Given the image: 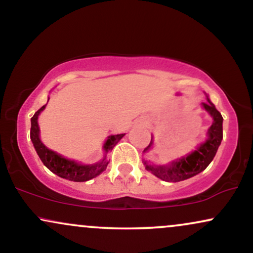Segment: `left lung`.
I'll return each mask as SVG.
<instances>
[{"label":"left lung","instance_id":"1","mask_svg":"<svg viewBox=\"0 0 253 253\" xmlns=\"http://www.w3.org/2000/svg\"><path fill=\"white\" fill-rule=\"evenodd\" d=\"M207 101L208 102L202 103V107L213 118V124H211L207 133V140L200 145L194 152L179 159H176L168 165H153L150 164L147 161H144V165L147 171L152 172L156 177L163 179L165 182H181L202 172L211 164L222 140L223 119L219 110L215 108V106L211 102L208 97ZM152 145L153 139L151 138V143L144 150V152L151 150Z\"/></svg>","mask_w":253,"mask_h":253}]
</instances>
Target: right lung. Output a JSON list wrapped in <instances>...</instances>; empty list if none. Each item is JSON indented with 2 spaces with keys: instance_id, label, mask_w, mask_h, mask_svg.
<instances>
[{
  "instance_id": "add662e5",
  "label": "right lung",
  "mask_w": 253,
  "mask_h": 253,
  "mask_svg": "<svg viewBox=\"0 0 253 253\" xmlns=\"http://www.w3.org/2000/svg\"><path fill=\"white\" fill-rule=\"evenodd\" d=\"M45 107L46 104L42 106L38 112H36V114L31 119V140L43 165L48 170H51L52 172L56 173L57 176L74 182L89 181V179L94 178V177L100 175L101 172H103L109 163L108 159H107V153L113 150V147L120 141V139L125 134H115L108 136V139H107L106 143L103 145V151L106 155H104V158L101 162L90 165L80 164L77 162L71 161V159L65 158L62 155H58L54 151L47 149L42 144V141L40 140V129L39 125H38V117L45 109Z\"/></svg>"
}]
</instances>
